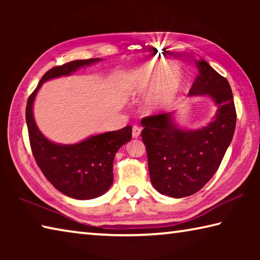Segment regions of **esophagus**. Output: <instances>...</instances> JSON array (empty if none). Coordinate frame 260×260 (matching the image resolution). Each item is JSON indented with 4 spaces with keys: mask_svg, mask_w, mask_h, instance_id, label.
I'll list each match as a JSON object with an SVG mask.
<instances>
[{
    "mask_svg": "<svg viewBox=\"0 0 260 260\" xmlns=\"http://www.w3.org/2000/svg\"><path fill=\"white\" fill-rule=\"evenodd\" d=\"M141 134V128L138 125H134L133 126V131H132V135H133V138L138 139Z\"/></svg>",
    "mask_w": 260,
    "mask_h": 260,
    "instance_id": "1",
    "label": "esophagus"
}]
</instances>
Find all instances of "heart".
<instances>
[{"label": "heart", "instance_id": "obj_1", "mask_svg": "<svg viewBox=\"0 0 260 260\" xmlns=\"http://www.w3.org/2000/svg\"><path fill=\"white\" fill-rule=\"evenodd\" d=\"M132 85L133 89L141 93L151 89L144 104L148 111L158 112L166 109L177 98L180 77L175 72H171L170 64L165 61H152L144 64L135 72Z\"/></svg>", "mask_w": 260, "mask_h": 260}]
</instances>
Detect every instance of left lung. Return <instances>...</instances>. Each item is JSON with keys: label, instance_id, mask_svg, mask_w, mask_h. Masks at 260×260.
Wrapping results in <instances>:
<instances>
[{"label": "left lung", "instance_id": "1", "mask_svg": "<svg viewBox=\"0 0 260 260\" xmlns=\"http://www.w3.org/2000/svg\"><path fill=\"white\" fill-rule=\"evenodd\" d=\"M189 95H209L217 104L214 119L196 131H184L174 124L171 113L142 118L141 132L147 149L152 186L174 199L201 190L217 172L234 135L236 110L227 79L204 60Z\"/></svg>", "mask_w": 260, "mask_h": 260}]
</instances>
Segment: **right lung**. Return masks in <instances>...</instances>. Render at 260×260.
<instances>
[{
    "label": "right lung",
    "mask_w": 260,
    "mask_h": 260,
    "mask_svg": "<svg viewBox=\"0 0 260 260\" xmlns=\"http://www.w3.org/2000/svg\"><path fill=\"white\" fill-rule=\"evenodd\" d=\"M99 60H72L50 69L29 95L26 105V124L35 161L57 190L76 200L95 199L111 187L114 156L121 146L131 141L132 127L126 126L119 131L90 136L77 144L61 146L47 140L38 129L33 117V102L45 81L69 76L78 69Z\"/></svg>",
    "instance_id": "obj_1"
}]
</instances>
